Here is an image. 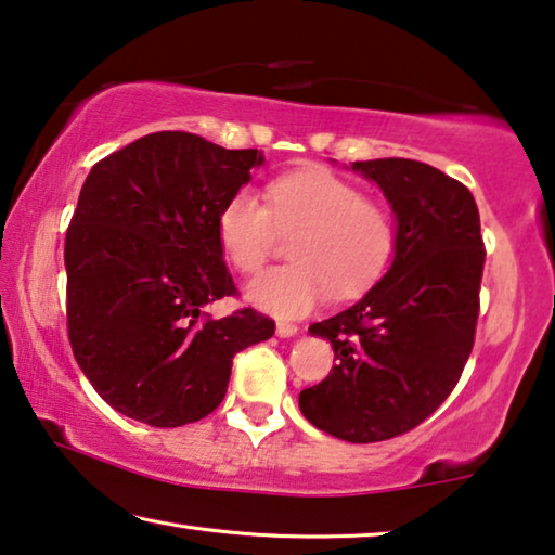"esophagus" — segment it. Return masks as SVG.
I'll return each instance as SVG.
<instances>
[{
  "mask_svg": "<svg viewBox=\"0 0 555 555\" xmlns=\"http://www.w3.org/2000/svg\"><path fill=\"white\" fill-rule=\"evenodd\" d=\"M275 333H278L280 337H295L297 333H300V327L293 325V323H278Z\"/></svg>",
  "mask_w": 555,
  "mask_h": 555,
  "instance_id": "esophagus-1",
  "label": "esophagus"
}]
</instances>
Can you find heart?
<instances>
[{
  "label": "heart",
  "mask_w": 555,
  "mask_h": 555,
  "mask_svg": "<svg viewBox=\"0 0 555 555\" xmlns=\"http://www.w3.org/2000/svg\"><path fill=\"white\" fill-rule=\"evenodd\" d=\"M295 264L272 268L245 287V300L275 318H302L335 297L365 293L396 253V222L383 205L323 167L272 180L268 205L250 188L237 190L218 215L224 260L258 272L280 232H299Z\"/></svg>",
  "instance_id": "heart-1"
}]
</instances>
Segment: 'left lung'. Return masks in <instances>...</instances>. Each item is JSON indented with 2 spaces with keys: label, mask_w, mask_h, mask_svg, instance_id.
Wrapping results in <instances>:
<instances>
[{
  "label": "left lung",
  "mask_w": 555,
  "mask_h": 555,
  "mask_svg": "<svg viewBox=\"0 0 555 555\" xmlns=\"http://www.w3.org/2000/svg\"><path fill=\"white\" fill-rule=\"evenodd\" d=\"M396 215V253L356 305L310 325L335 365L300 392L315 428L348 443L413 430L451 396L473 350L483 237L470 190L405 157L352 163Z\"/></svg>",
  "instance_id": "8db88e82"
}]
</instances>
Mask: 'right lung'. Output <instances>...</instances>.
<instances>
[{"instance_id":"right-lung-1","label":"right lung","mask_w":555,"mask_h":555,"mask_svg":"<svg viewBox=\"0 0 555 555\" xmlns=\"http://www.w3.org/2000/svg\"><path fill=\"white\" fill-rule=\"evenodd\" d=\"M262 163L258 150L155 132L87 175L64 240L69 343L117 413L155 428L210 415L232 358L275 333L253 308L203 312L235 293L218 215Z\"/></svg>"}]
</instances>
